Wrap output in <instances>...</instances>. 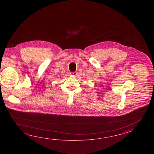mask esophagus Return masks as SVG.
Returning a JSON list of instances; mask_svg holds the SVG:
<instances>
[{
	"label": "esophagus",
	"mask_w": 154,
	"mask_h": 154,
	"mask_svg": "<svg viewBox=\"0 0 154 154\" xmlns=\"http://www.w3.org/2000/svg\"><path fill=\"white\" fill-rule=\"evenodd\" d=\"M78 74V72H72V75L73 76H76Z\"/></svg>",
	"instance_id": "34e87169"
}]
</instances>
